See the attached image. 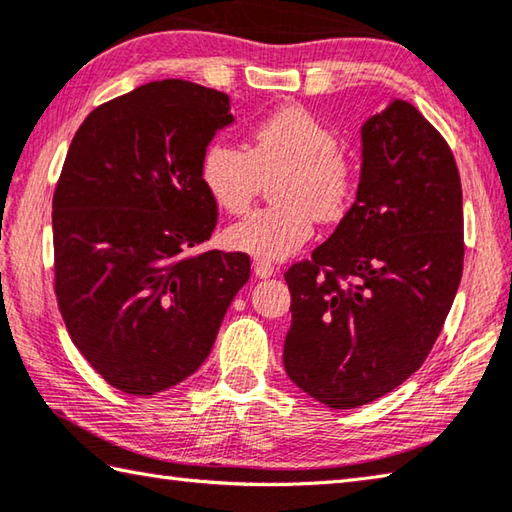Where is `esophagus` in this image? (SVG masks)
<instances>
[{
    "label": "esophagus",
    "mask_w": 512,
    "mask_h": 512,
    "mask_svg": "<svg viewBox=\"0 0 512 512\" xmlns=\"http://www.w3.org/2000/svg\"><path fill=\"white\" fill-rule=\"evenodd\" d=\"M254 274L258 278H269V276L276 274V269H274L272 263H267V260H256V263H254Z\"/></svg>",
    "instance_id": "esophagus-1"
}]
</instances>
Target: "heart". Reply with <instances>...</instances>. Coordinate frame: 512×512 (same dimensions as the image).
<instances>
[{"instance_id":"heart-1","label":"heart","mask_w":512,"mask_h":512,"mask_svg":"<svg viewBox=\"0 0 512 512\" xmlns=\"http://www.w3.org/2000/svg\"><path fill=\"white\" fill-rule=\"evenodd\" d=\"M272 180L276 205L254 211L227 229V245L260 260H281L314 234V218L336 223L356 196V165L336 131L301 104H283L249 131L247 151L216 140L202 153L207 194L229 214H243Z\"/></svg>"}]
</instances>
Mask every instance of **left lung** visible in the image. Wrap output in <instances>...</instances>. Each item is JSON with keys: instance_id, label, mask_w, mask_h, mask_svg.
<instances>
[{"instance_id": "left-lung-1", "label": "left lung", "mask_w": 512, "mask_h": 512, "mask_svg": "<svg viewBox=\"0 0 512 512\" xmlns=\"http://www.w3.org/2000/svg\"><path fill=\"white\" fill-rule=\"evenodd\" d=\"M356 200L310 260L285 272L287 376L334 410L359 408L421 368L464 272L455 156L410 102L361 129Z\"/></svg>"}]
</instances>
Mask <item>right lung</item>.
Instances as JSON below:
<instances>
[{
  "mask_svg": "<svg viewBox=\"0 0 512 512\" xmlns=\"http://www.w3.org/2000/svg\"><path fill=\"white\" fill-rule=\"evenodd\" d=\"M229 98L162 80L100 104L75 131L53 194L55 296L102 379L151 397L194 374L238 289L243 252H196L218 223L200 178Z\"/></svg>",
  "mask_w": 512,
  "mask_h": 512,
  "instance_id": "add662e5",
  "label": "right lung"
}]
</instances>
